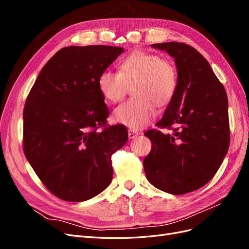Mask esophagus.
<instances>
[{
    "instance_id": "obj_1",
    "label": "esophagus",
    "mask_w": 249,
    "mask_h": 249,
    "mask_svg": "<svg viewBox=\"0 0 249 249\" xmlns=\"http://www.w3.org/2000/svg\"><path fill=\"white\" fill-rule=\"evenodd\" d=\"M127 133H129V138L130 139H134V138H136L137 136H138V135H139V132H137V131H134V130H129V132H127Z\"/></svg>"
}]
</instances>
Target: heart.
Returning <instances> with one entry per match:
<instances>
[{
  "label": "heart",
  "instance_id": "obj_1",
  "mask_svg": "<svg viewBox=\"0 0 249 249\" xmlns=\"http://www.w3.org/2000/svg\"><path fill=\"white\" fill-rule=\"evenodd\" d=\"M120 71H103L99 77V89L108 102L122 101L133 86L135 97L118 106L113 113L117 123L131 129L146 126L157 114V104H168L178 88V71L170 60L155 53L136 51L124 58Z\"/></svg>",
  "mask_w": 249,
  "mask_h": 249
}]
</instances>
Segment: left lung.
<instances>
[{"mask_svg": "<svg viewBox=\"0 0 249 249\" xmlns=\"http://www.w3.org/2000/svg\"><path fill=\"white\" fill-rule=\"evenodd\" d=\"M150 47L175 58L178 82L176 94L157 123L172 132H145L152 149L143 167L149 183L158 189L185 194L210 182L228 153V95L206 58L194 48L175 41Z\"/></svg>", "mask_w": 249, "mask_h": 249, "instance_id": "1", "label": "left lung"}]
</instances>
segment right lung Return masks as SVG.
<instances>
[{"label": "right lung", "instance_id": "add662e5", "mask_svg": "<svg viewBox=\"0 0 249 249\" xmlns=\"http://www.w3.org/2000/svg\"><path fill=\"white\" fill-rule=\"evenodd\" d=\"M124 51L63 48L42 67L27 97L25 156L49 191L63 200L90 199L111 183V157L125 144L127 131L107 125L109 110L97 82Z\"/></svg>", "mask_w": 249, "mask_h": 249}]
</instances>
